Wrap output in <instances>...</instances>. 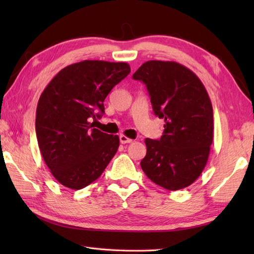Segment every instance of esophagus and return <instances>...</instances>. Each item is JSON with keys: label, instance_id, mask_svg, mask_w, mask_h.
<instances>
[{"label": "esophagus", "instance_id": "esophagus-1", "mask_svg": "<svg viewBox=\"0 0 254 254\" xmlns=\"http://www.w3.org/2000/svg\"><path fill=\"white\" fill-rule=\"evenodd\" d=\"M132 142H133L132 138L127 137L126 135H120V143L121 144H127V143H132Z\"/></svg>", "mask_w": 254, "mask_h": 254}]
</instances>
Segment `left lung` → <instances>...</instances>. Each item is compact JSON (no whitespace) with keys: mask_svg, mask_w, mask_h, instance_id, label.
<instances>
[{"mask_svg":"<svg viewBox=\"0 0 254 254\" xmlns=\"http://www.w3.org/2000/svg\"><path fill=\"white\" fill-rule=\"evenodd\" d=\"M149 93L153 110L164 119L159 139H145L141 167L150 180L169 191L187 188L206 166L213 142V107L203 83L182 64L147 61L133 74Z\"/></svg>","mask_w":254,"mask_h":254,"instance_id":"8db88e82","label":"left lung"}]
</instances>
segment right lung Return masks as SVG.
Wrapping results in <instances>:
<instances>
[{"label":"right lung","mask_w":254,"mask_h":254,"mask_svg":"<svg viewBox=\"0 0 254 254\" xmlns=\"http://www.w3.org/2000/svg\"><path fill=\"white\" fill-rule=\"evenodd\" d=\"M131 72L126 62L85 60L61 69L38 101L36 134L40 152L62 186L80 190L98 179L116 155L118 135L93 128L111 89Z\"/></svg>","instance_id":"right-lung-1"}]
</instances>
